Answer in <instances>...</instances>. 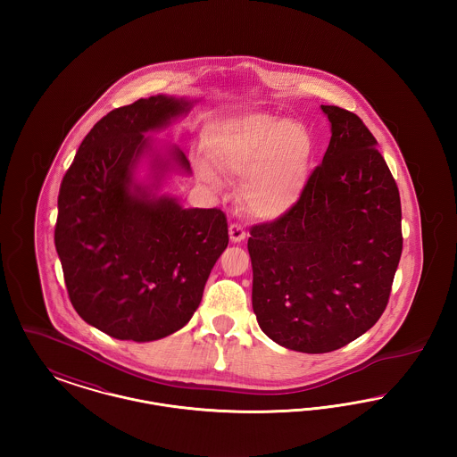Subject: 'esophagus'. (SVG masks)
<instances>
[{"label":"esophagus","mask_w":457,"mask_h":457,"mask_svg":"<svg viewBox=\"0 0 457 457\" xmlns=\"http://www.w3.org/2000/svg\"><path fill=\"white\" fill-rule=\"evenodd\" d=\"M246 237V231H245V228L243 226H239V224H231L229 226V238L233 243H239V241H243Z\"/></svg>","instance_id":"esophagus-1"}]
</instances>
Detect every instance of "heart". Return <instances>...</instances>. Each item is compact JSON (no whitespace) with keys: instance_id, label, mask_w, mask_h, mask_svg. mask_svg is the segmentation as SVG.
<instances>
[{"instance_id":"heart-1","label":"heart","mask_w":457,"mask_h":457,"mask_svg":"<svg viewBox=\"0 0 457 457\" xmlns=\"http://www.w3.org/2000/svg\"><path fill=\"white\" fill-rule=\"evenodd\" d=\"M205 151L216 171L245 176L241 198L257 218H278L302 194L313 161V140L302 123L250 112L212 125ZM198 173L216 183L218 174L200 161Z\"/></svg>"}]
</instances>
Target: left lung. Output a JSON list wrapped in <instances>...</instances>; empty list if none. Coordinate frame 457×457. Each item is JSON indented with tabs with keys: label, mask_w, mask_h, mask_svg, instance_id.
<instances>
[{
	"label": "left lung",
	"mask_w": 457,
	"mask_h": 457,
	"mask_svg": "<svg viewBox=\"0 0 457 457\" xmlns=\"http://www.w3.org/2000/svg\"><path fill=\"white\" fill-rule=\"evenodd\" d=\"M330 142L283 216L250 229L252 304L262 330L300 353H328L384 313L403 252L401 198L354 112L322 106Z\"/></svg>",
	"instance_id": "8db88e82"
}]
</instances>
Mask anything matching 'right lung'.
I'll return each instance as SVG.
<instances>
[{
  "mask_svg": "<svg viewBox=\"0 0 457 457\" xmlns=\"http://www.w3.org/2000/svg\"><path fill=\"white\" fill-rule=\"evenodd\" d=\"M190 108L153 96L112 109L88 131L60 187L54 245L70 302L121 341H155L188 324L229 241L220 209H185L133 183L149 149L144 135ZM170 159H154L157 176L171 162L190 173L179 149Z\"/></svg>",
  "mask_w": 457,
  "mask_h": 457,
  "instance_id": "obj_1",
  "label": "right lung"
}]
</instances>
